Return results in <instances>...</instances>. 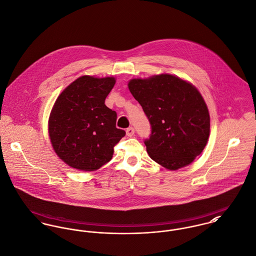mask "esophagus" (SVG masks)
Masks as SVG:
<instances>
[{
	"instance_id": "1",
	"label": "esophagus",
	"mask_w": 256,
	"mask_h": 256,
	"mask_svg": "<svg viewBox=\"0 0 256 256\" xmlns=\"http://www.w3.org/2000/svg\"><path fill=\"white\" fill-rule=\"evenodd\" d=\"M134 134H135V130H134L133 127H129V128L126 129V135L128 137H132Z\"/></svg>"
}]
</instances>
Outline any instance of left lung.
I'll return each instance as SVG.
<instances>
[{
    "label": "left lung",
    "instance_id": "obj_1",
    "mask_svg": "<svg viewBox=\"0 0 256 256\" xmlns=\"http://www.w3.org/2000/svg\"><path fill=\"white\" fill-rule=\"evenodd\" d=\"M128 87L152 127L144 140L150 158L169 170L192 162L210 132L208 108L198 90L171 74L132 79Z\"/></svg>",
    "mask_w": 256,
    "mask_h": 256
}]
</instances>
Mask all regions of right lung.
Wrapping results in <instances>:
<instances>
[{"label": "right lung", "instance_id": "right-lung-1", "mask_svg": "<svg viewBox=\"0 0 256 256\" xmlns=\"http://www.w3.org/2000/svg\"><path fill=\"white\" fill-rule=\"evenodd\" d=\"M114 77L84 75L56 98L48 118V136L58 156L70 167L94 171L112 158L125 136L116 128V112L104 104Z\"/></svg>", "mask_w": 256, "mask_h": 256}]
</instances>
